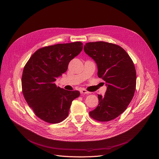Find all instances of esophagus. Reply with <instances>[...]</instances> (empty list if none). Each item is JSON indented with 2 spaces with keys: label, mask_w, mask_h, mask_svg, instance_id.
<instances>
[{
  "label": "esophagus",
  "mask_w": 159,
  "mask_h": 159,
  "mask_svg": "<svg viewBox=\"0 0 159 159\" xmlns=\"http://www.w3.org/2000/svg\"><path fill=\"white\" fill-rule=\"evenodd\" d=\"M80 93H86V94L89 93V92H88V91H86L85 89H80Z\"/></svg>",
  "instance_id": "esophagus-1"
}]
</instances>
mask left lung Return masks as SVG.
Segmentation results:
<instances>
[{"label":"left lung","instance_id":"8db88e82","mask_svg":"<svg viewBox=\"0 0 159 159\" xmlns=\"http://www.w3.org/2000/svg\"><path fill=\"white\" fill-rule=\"evenodd\" d=\"M84 51L98 66V75L106 82L105 95H98L99 105L89 116L95 120L108 121L126 110L134 94L136 74L133 60L123 48L97 41L86 43Z\"/></svg>","mask_w":159,"mask_h":159}]
</instances>
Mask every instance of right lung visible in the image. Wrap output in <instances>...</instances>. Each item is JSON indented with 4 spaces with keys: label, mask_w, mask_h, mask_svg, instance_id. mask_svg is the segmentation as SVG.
I'll list each match as a JSON object with an SVG mask.
<instances>
[{
    "label": "right lung",
    "mask_w": 159,
    "mask_h": 159,
    "mask_svg": "<svg viewBox=\"0 0 159 159\" xmlns=\"http://www.w3.org/2000/svg\"><path fill=\"white\" fill-rule=\"evenodd\" d=\"M79 41L43 47L34 52L25 65L22 75L25 99L39 118L57 123L69 114L79 91L57 87L55 81L65 73L70 61L82 51Z\"/></svg>",
    "instance_id": "right-lung-1"
}]
</instances>
